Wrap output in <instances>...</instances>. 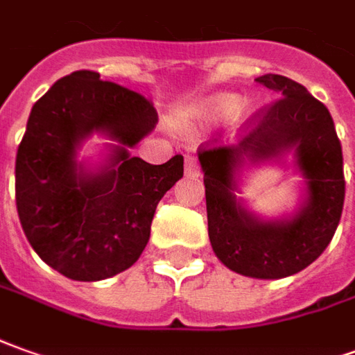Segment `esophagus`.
Segmentation results:
<instances>
[{
	"mask_svg": "<svg viewBox=\"0 0 355 355\" xmlns=\"http://www.w3.org/2000/svg\"><path fill=\"white\" fill-rule=\"evenodd\" d=\"M185 175L187 178H199V173H201V170H199V164H197V158H193V156H187L185 158Z\"/></svg>",
	"mask_w": 355,
	"mask_h": 355,
	"instance_id": "1",
	"label": "esophagus"
}]
</instances>
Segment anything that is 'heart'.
Listing matches in <instances>:
<instances>
[{
    "instance_id": "b5f03b06",
    "label": "heart",
    "mask_w": 355,
    "mask_h": 355,
    "mask_svg": "<svg viewBox=\"0 0 355 355\" xmlns=\"http://www.w3.org/2000/svg\"><path fill=\"white\" fill-rule=\"evenodd\" d=\"M239 104H241V100L236 94H226V92L224 94H214V96L199 102L197 106H191L180 112L178 116L173 117V127L180 133L191 135L199 129L214 125V123H220V121L232 117L238 112Z\"/></svg>"
}]
</instances>
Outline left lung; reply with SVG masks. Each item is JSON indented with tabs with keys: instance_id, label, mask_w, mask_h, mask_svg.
I'll return each mask as SVG.
<instances>
[{
	"instance_id": "obj_1",
	"label": "left lung",
	"mask_w": 355,
	"mask_h": 355,
	"mask_svg": "<svg viewBox=\"0 0 355 355\" xmlns=\"http://www.w3.org/2000/svg\"><path fill=\"white\" fill-rule=\"evenodd\" d=\"M280 96L238 145L199 150L205 173L209 239L230 270L276 280L309 266L331 243L344 207L342 146L324 104L282 75L257 77ZM292 153L302 197L292 215L265 219L237 195L241 175Z\"/></svg>"
}]
</instances>
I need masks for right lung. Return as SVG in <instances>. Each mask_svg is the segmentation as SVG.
Returning <instances> with one entry per match:
<instances>
[{
  "instance_id": "1",
  "label": "right lung",
  "mask_w": 355,
  "mask_h": 355,
  "mask_svg": "<svg viewBox=\"0 0 355 355\" xmlns=\"http://www.w3.org/2000/svg\"><path fill=\"white\" fill-rule=\"evenodd\" d=\"M158 123L133 90L75 71L33 106L15 162L17 212L46 265L96 282L137 263L150 238L156 205L182 180L183 156L154 166L131 148ZM92 135L110 141L98 163L78 160Z\"/></svg>"
}]
</instances>
